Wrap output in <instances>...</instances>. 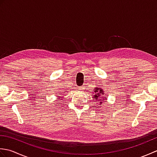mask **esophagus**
I'll return each mask as SVG.
<instances>
[{"label":"esophagus","mask_w":157,"mask_h":157,"mask_svg":"<svg viewBox=\"0 0 157 157\" xmlns=\"http://www.w3.org/2000/svg\"><path fill=\"white\" fill-rule=\"evenodd\" d=\"M84 89H85V88H84V86H80V88H79V90H84Z\"/></svg>","instance_id":"obj_1"}]
</instances>
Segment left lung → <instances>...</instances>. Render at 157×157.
<instances>
[{
	"instance_id": "left-lung-1",
	"label": "left lung",
	"mask_w": 157,
	"mask_h": 157,
	"mask_svg": "<svg viewBox=\"0 0 157 157\" xmlns=\"http://www.w3.org/2000/svg\"><path fill=\"white\" fill-rule=\"evenodd\" d=\"M93 90H94V96H93L94 97L93 98H94V99L96 100V101L98 102L99 105L103 104V102H104L106 100V98H105L106 96H104V97L102 96L105 94L103 90L101 89V88L97 87V88H94Z\"/></svg>"
}]
</instances>
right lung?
Masks as SVG:
<instances>
[{
	"instance_id": "obj_1",
	"label": "right lung",
	"mask_w": 157,
	"mask_h": 157,
	"mask_svg": "<svg viewBox=\"0 0 157 157\" xmlns=\"http://www.w3.org/2000/svg\"><path fill=\"white\" fill-rule=\"evenodd\" d=\"M65 92H66V91H65Z\"/></svg>"
}]
</instances>
